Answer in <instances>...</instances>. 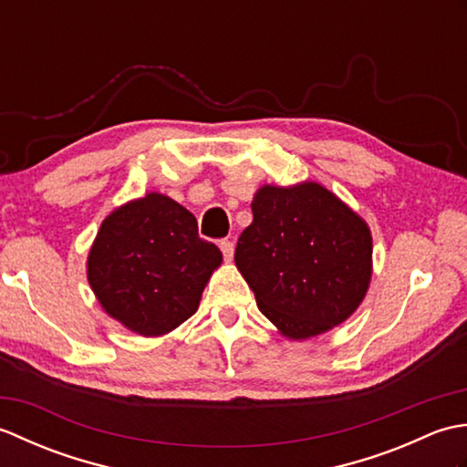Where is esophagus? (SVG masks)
Returning <instances> with one entry per match:
<instances>
[{"mask_svg":"<svg viewBox=\"0 0 467 467\" xmlns=\"http://www.w3.org/2000/svg\"><path fill=\"white\" fill-rule=\"evenodd\" d=\"M221 244V251H223V256H224V261L226 263H231L233 261V253H234V244H233V241H221L218 243Z\"/></svg>","mask_w":467,"mask_h":467,"instance_id":"1","label":"esophagus"}]
</instances>
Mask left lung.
<instances>
[{
	"label": "left lung",
	"instance_id": "obj_1",
	"mask_svg": "<svg viewBox=\"0 0 467 467\" xmlns=\"http://www.w3.org/2000/svg\"><path fill=\"white\" fill-rule=\"evenodd\" d=\"M239 236L236 269L261 313L289 339L327 333L357 311L371 281V231L319 182L265 184Z\"/></svg>",
	"mask_w": 467,
	"mask_h": 467
}]
</instances>
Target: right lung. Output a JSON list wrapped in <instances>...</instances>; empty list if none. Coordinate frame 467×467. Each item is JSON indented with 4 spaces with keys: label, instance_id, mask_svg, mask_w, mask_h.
<instances>
[{
    "label": "right lung",
    "instance_id": "add662e5",
    "mask_svg": "<svg viewBox=\"0 0 467 467\" xmlns=\"http://www.w3.org/2000/svg\"><path fill=\"white\" fill-rule=\"evenodd\" d=\"M221 263L218 246L198 236L192 213L148 192L104 218L88 254V283L112 319L161 337L196 313Z\"/></svg>",
    "mask_w": 467,
    "mask_h": 467
}]
</instances>
